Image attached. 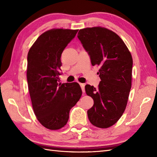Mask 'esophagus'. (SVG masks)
Returning a JSON list of instances; mask_svg holds the SVG:
<instances>
[{"instance_id": "obj_1", "label": "esophagus", "mask_w": 157, "mask_h": 157, "mask_svg": "<svg viewBox=\"0 0 157 157\" xmlns=\"http://www.w3.org/2000/svg\"><path fill=\"white\" fill-rule=\"evenodd\" d=\"M79 85H80V86H81V88L82 90L83 93H84L85 92V84H82V83H80V84H79Z\"/></svg>"}]
</instances>
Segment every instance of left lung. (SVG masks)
<instances>
[{"mask_svg": "<svg viewBox=\"0 0 157 157\" xmlns=\"http://www.w3.org/2000/svg\"><path fill=\"white\" fill-rule=\"evenodd\" d=\"M78 38L88 52L93 66H99L97 88L86 85L94 105L87 113L90 121L100 128H108L122 116L132 87L133 60L119 36L102 27L79 29Z\"/></svg>", "mask_w": 157, "mask_h": 157, "instance_id": "1", "label": "left lung"}]
</instances>
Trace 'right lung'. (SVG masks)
Instances as JSON below:
<instances>
[{
    "mask_svg": "<svg viewBox=\"0 0 157 157\" xmlns=\"http://www.w3.org/2000/svg\"><path fill=\"white\" fill-rule=\"evenodd\" d=\"M78 32L50 29L39 36L28 54L27 79L33 110L38 121L51 130L67 124L70 109L82 94L77 82L58 84L61 54Z\"/></svg>",
    "mask_w": 157,
    "mask_h": 157,
    "instance_id": "1",
    "label": "right lung"
}]
</instances>
